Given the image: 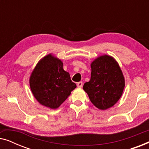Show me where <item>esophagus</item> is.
<instances>
[{
    "label": "esophagus",
    "mask_w": 149,
    "mask_h": 149,
    "mask_svg": "<svg viewBox=\"0 0 149 149\" xmlns=\"http://www.w3.org/2000/svg\"><path fill=\"white\" fill-rule=\"evenodd\" d=\"M77 87H79V88H81V87H82V86H83V82H82V81H80V82L77 83Z\"/></svg>",
    "instance_id": "esophagus-1"
}]
</instances>
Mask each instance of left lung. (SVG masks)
Wrapping results in <instances>:
<instances>
[{
  "label": "left lung",
  "mask_w": 149,
  "mask_h": 149,
  "mask_svg": "<svg viewBox=\"0 0 149 149\" xmlns=\"http://www.w3.org/2000/svg\"><path fill=\"white\" fill-rule=\"evenodd\" d=\"M91 79L83 85L89 100L100 110H107L117 102L125 88V78L113 57L104 54L91 63Z\"/></svg>",
  "instance_id": "obj_1"
}]
</instances>
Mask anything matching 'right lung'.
Listing matches in <instances>:
<instances>
[{
    "mask_svg": "<svg viewBox=\"0 0 149 149\" xmlns=\"http://www.w3.org/2000/svg\"><path fill=\"white\" fill-rule=\"evenodd\" d=\"M30 87L40 104L56 109L76 88L62 61L49 54L38 61L30 74Z\"/></svg>",
    "mask_w": 149,
    "mask_h": 149,
    "instance_id": "1",
    "label": "right lung"
}]
</instances>
